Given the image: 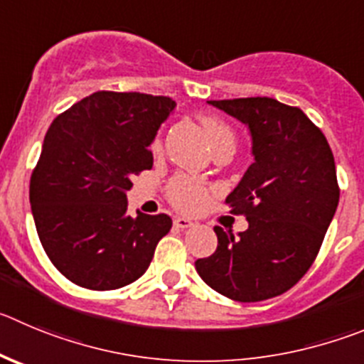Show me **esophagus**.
<instances>
[{
    "instance_id": "1",
    "label": "esophagus",
    "mask_w": 364,
    "mask_h": 364,
    "mask_svg": "<svg viewBox=\"0 0 364 364\" xmlns=\"http://www.w3.org/2000/svg\"><path fill=\"white\" fill-rule=\"evenodd\" d=\"M174 226H176V228H179V230H188V228H192V226H193V220L186 219V217H176Z\"/></svg>"
}]
</instances>
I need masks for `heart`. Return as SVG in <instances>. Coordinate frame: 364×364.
I'll list each match as a JSON object with an SVG mask.
<instances>
[{"label":"heart","mask_w":364,"mask_h":364,"mask_svg":"<svg viewBox=\"0 0 364 364\" xmlns=\"http://www.w3.org/2000/svg\"><path fill=\"white\" fill-rule=\"evenodd\" d=\"M201 125L215 152L235 147V134L226 122L217 117H201ZM168 198L181 212H198L208 201V192L201 183L179 176L168 185Z\"/></svg>","instance_id":"heart-1"}]
</instances>
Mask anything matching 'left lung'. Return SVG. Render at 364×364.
Masks as SVG:
<instances>
[{
    "mask_svg": "<svg viewBox=\"0 0 364 364\" xmlns=\"http://www.w3.org/2000/svg\"><path fill=\"white\" fill-rule=\"evenodd\" d=\"M208 104L246 125L253 163L226 198L247 230L235 239L215 226V253L196 269L223 296L267 300L291 289L320 251L339 203L334 156L298 107L269 97Z\"/></svg>",
    "mask_w": 364,
    "mask_h": 364,
    "instance_id": "obj_1",
    "label": "left lung"
}]
</instances>
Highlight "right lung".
<instances>
[{
    "label": "right lung",
    "mask_w": 364,
    "mask_h": 364,
    "mask_svg": "<svg viewBox=\"0 0 364 364\" xmlns=\"http://www.w3.org/2000/svg\"><path fill=\"white\" fill-rule=\"evenodd\" d=\"M168 97L97 91L55 118L30 179V205L44 251L73 284L120 289L147 271L165 213H127L132 176L152 168L149 151L174 113Z\"/></svg>",
    "instance_id": "1"
}]
</instances>
